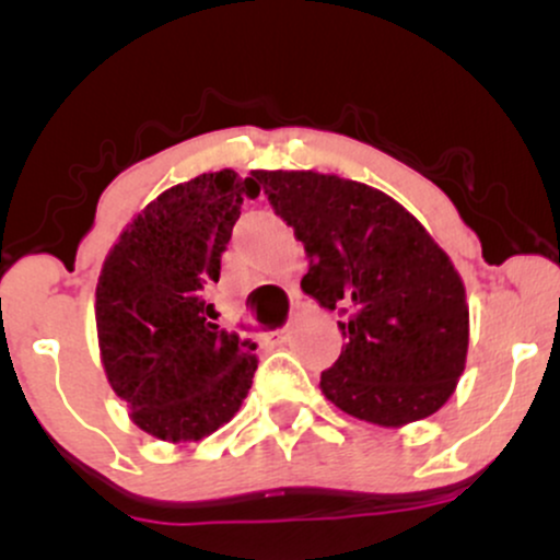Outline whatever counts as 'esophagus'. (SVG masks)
Returning a JSON list of instances; mask_svg holds the SVG:
<instances>
[{
    "label": "esophagus",
    "mask_w": 560,
    "mask_h": 560,
    "mask_svg": "<svg viewBox=\"0 0 560 560\" xmlns=\"http://www.w3.org/2000/svg\"><path fill=\"white\" fill-rule=\"evenodd\" d=\"M271 339H273L276 345L289 342V339H292V324H287V326H281V329H276V331L271 334Z\"/></svg>",
    "instance_id": "34e87169"
}]
</instances>
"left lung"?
<instances>
[{"instance_id": "1", "label": "left lung", "mask_w": 560, "mask_h": 560, "mask_svg": "<svg viewBox=\"0 0 560 560\" xmlns=\"http://www.w3.org/2000/svg\"><path fill=\"white\" fill-rule=\"evenodd\" d=\"M276 215L305 244L302 292L345 347L320 374L339 410L378 427L436 413L466 369V287L445 249L389 195L334 173L255 171Z\"/></svg>"}]
</instances>
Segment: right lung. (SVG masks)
Wrapping results in <instances>:
<instances>
[{
	"mask_svg": "<svg viewBox=\"0 0 560 560\" xmlns=\"http://www.w3.org/2000/svg\"><path fill=\"white\" fill-rule=\"evenodd\" d=\"M255 173L223 168L152 199L107 253L96 281V339L107 382L141 432L197 442L234 419L247 397L255 345L210 324L205 292L221 279Z\"/></svg>",
	"mask_w": 560,
	"mask_h": 560,
	"instance_id": "right-lung-1",
	"label": "right lung"
}]
</instances>
